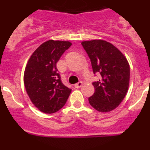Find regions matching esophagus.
<instances>
[{"mask_svg":"<svg viewBox=\"0 0 150 150\" xmlns=\"http://www.w3.org/2000/svg\"><path fill=\"white\" fill-rule=\"evenodd\" d=\"M82 86H83V82L82 81H79L77 83H76V84L74 85V86H75V88H79V87H81Z\"/></svg>","mask_w":150,"mask_h":150,"instance_id":"esophagus-1","label":"esophagus"}]
</instances>
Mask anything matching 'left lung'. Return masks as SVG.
<instances>
[{"mask_svg":"<svg viewBox=\"0 0 150 150\" xmlns=\"http://www.w3.org/2000/svg\"><path fill=\"white\" fill-rule=\"evenodd\" d=\"M82 46L89 57L93 73L100 75L98 81L92 83L95 93L88 98V102L99 112H110L120 105L128 91V61L116 46L105 40L83 41Z\"/></svg>","mask_w":150,"mask_h":150,"instance_id":"8db88e82","label":"left lung"}]
</instances>
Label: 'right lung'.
Instances as JSON below:
<instances>
[{
    "mask_svg": "<svg viewBox=\"0 0 150 150\" xmlns=\"http://www.w3.org/2000/svg\"><path fill=\"white\" fill-rule=\"evenodd\" d=\"M72 45L69 41L42 43L31 55L24 74V83L30 100L44 113H54L66 104L71 89L62 83L56 67L63 53Z\"/></svg>",
    "mask_w": 150,
    "mask_h": 150,
    "instance_id": "obj_1",
    "label": "right lung"
}]
</instances>
